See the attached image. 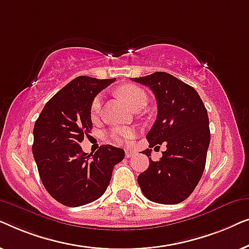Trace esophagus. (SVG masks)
Wrapping results in <instances>:
<instances>
[{
    "mask_svg": "<svg viewBox=\"0 0 249 249\" xmlns=\"http://www.w3.org/2000/svg\"><path fill=\"white\" fill-rule=\"evenodd\" d=\"M125 151V156H127V158L129 159V158H131V156H134L135 154H136V152H135V149L134 148H131V147H127L124 149Z\"/></svg>",
    "mask_w": 249,
    "mask_h": 249,
    "instance_id": "34e87169",
    "label": "esophagus"
}]
</instances>
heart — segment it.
Instances as JSON below:
<instances>
[{
	"label": "heart",
	"mask_w": 249,
	"mask_h": 249,
	"mask_svg": "<svg viewBox=\"0 0 249 249\" xmlns=\"http://www.w3.org/2000/svg\"><path fill=\"white\" fill-rule=\"evenodd\" d=\"M119 93L132 110L137 107L138 105L146 104V102H147V96H146L145 91L142 88L135 86V85H125V86L120 88ZM102 103H103V96L102 95H97L91 102L90 113L93 117L100 112ZM110 136L114 142L124 144V142H131L135 138L136 130L134 128H115L111 131Z\"/></svg>",
	"instance_id": "b5f03b06"
}]
</instances>
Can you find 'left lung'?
I'll return each instance as SVG.
<instances>
[{
	"label": "left lung",
	"instance_id": "left-lung-1",
	"mask_svg": "<svg viewBox=\"0 0 249 249\" xmlns=\"http://www.w3.org/2000/svg\"><path fill=\"white\" fill-rule=\"evenodd\" d=\"M131 80L149 87L158 102V118L146 136L149 148L142 152L149 166L138 176V185L152 202L178 204L190 196L205 169L211 138L205 105L192 86L170 73ZM163 142L167 151L160 161H152L150 148Z\"/></svg>",
	"mask_w": 249,
	"mask_h": 249
}]
</instances>
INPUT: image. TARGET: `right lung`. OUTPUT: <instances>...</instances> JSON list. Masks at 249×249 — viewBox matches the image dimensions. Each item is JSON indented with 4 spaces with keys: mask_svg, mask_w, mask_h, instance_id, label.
<instances>
[{
    "mask_svg": "<svg viewBox=\"0 0 249 249\" xmlns=\"http://www.w3.org/2000/svg\"><path fill=\"white\" fill-rule=\"evenodd\" d=\"M112 79L74 78L47 102L34 127L33 154L44 187L57 202L77 207L103 195L124 151L102 145L95 154L79 145L93 128L90 105Z\"/></svg>",
    "mask_w": 249,
    "mask_h": 249,
    "instance_id": "1",
    "label": "right lung"
}]
</instances>
